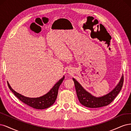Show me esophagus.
Returning a JSON list of instances; mask_svg holds the SVG:
<instances>
[{"label":"esophagus","instance_id":"34e87169","mask_svg":"<svg viewBox=\"0 0 131 131\" xmlns=\"http://www.w3.org/2000/svg\"><path fill=\"white\" fill-rule=\"evenodd\" d=\"M69 73H70V72H69Z\"/></svg>","mask_w":131,"mask_h":131}]
</instances>
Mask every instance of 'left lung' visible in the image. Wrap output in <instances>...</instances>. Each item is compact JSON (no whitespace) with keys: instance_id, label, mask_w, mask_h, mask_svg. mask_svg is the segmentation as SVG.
Instances as JSON below:
<instances>
[{"instance_id":"left-lung-1","label":"left lung","mask_w":131,"mask_h":131,"mask_svg":"<svg viewBox=\"0 0 131 131\" xmlns=\"http://www.w3.org/2000/svg\"><path fill=\"white\" fill-rule=\"evenodd\" d=\"M72 79L79 102L84 106L91 108L102 107L110 104L119 93L124 83V76L122 75L119 83L111 92L102 96L96 97L84 89L81 84L74 78Z\"/></svg>"}]
</instances>
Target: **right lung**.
<instances>
[{
	"label": "right lung",
	"mask_w": 131,
	"mask_h": 131,
	"mask_svg": "<svg viewBox=\"0 0 131 131\" xmlns=\"http://www.w3.org/2000/svg\"><path fill=\"white\" fill-rule=\"evenodd\" d=\"M64 78L65 76L64 75L62 78H61L59 81L57 82V83L55 84L53 87L47 94L43 95L42 96L36 98H30L23 96L12 89V88L11 87L8 82L7 85L10 90L13 92L17 97L25 104L35 109H44L49 108L56 102L58 96L59 88V86L62 81H64Z\"/></svg>",
	"instance_id": "obj_1"
}]
</instances>
